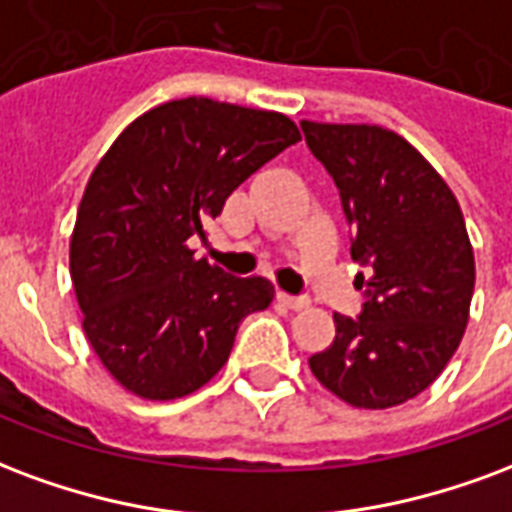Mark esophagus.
I'll return each mask as SVG.
<instances>
[{
    "instance_id": "34e87169",
    "label": "esophagus",
    "mask_w": 512,
    "mask_h": 512,
    "mask_svg": "<svg viewBox=\"0 0 512 512\" xmlns=\"http://www.w3.org/2000/svg\"><path fill=\"white\" fill-rule=\"evenodd\" d=\"M276 301H279L282 306H287V309H295V312L309 306V301H306V298H298V295H287V293H276Z\"/></svg>"
}]
</instances>
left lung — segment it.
I'll return each instance as SVG.
<instances>
[{"label":"left lung","mask_w":512,"mask_h":512,"mask_svg":"<svg viewBox=\"0 0 512 512\" xmlns=\"http://www.w3.org/2000/svg\"><path fill=\"white\" fill-rule=\"evenodd\" d=\"M352 227L366 301L333 314L331 347L309 358L339 399L388 410L415 399L453 358L469 320L475 255L456 195L415 146L377 124L301 121Z\"/></svg>","instance_id":"left-lung-1"}]
</instances>
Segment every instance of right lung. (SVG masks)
<instances>
[{"mask_svg": "<svg viewBox=\"0 0 512 512\" xmlns=\"http://www.w3.org/2000/svg\"><path fill=\"white\" fill-rule=\"evenodd\" d=\"M298 140L285 113L187 97L138 116L97 162L70 276L86 339L127 391L170 401L203 388L238 323L271 304L268 279L208 266L189 238L206 241L230 192Z\"/></svg>", "mask_w": 512, "mask_h": 512, "instance_id": "1", "label": "right lung"}]
</instances>
